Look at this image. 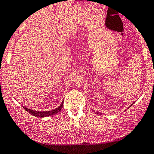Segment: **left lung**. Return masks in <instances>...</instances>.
Segmentation results:
<instances>
[{"mask_svg":"<svg viewBox=\"0 0 154 154\" xmlns=\"http://www.w3.org/2000/svg\"><path fill=\"white\" fill-rule=\"evenodd\" d=\"M132 106V104H131V105H130V106H129V107H130V106Z\"/></svg>","mask_w":154,"mask_h":154,"instance_id":"1","label":"left lung"}]
</instances>
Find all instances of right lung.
<instances>
[{
    "instance_id": "add662e5",
    "label": "right lung",
    "mask_w": 154,
    "mask_h": 154,
    "mask_svg": "<svg viewBox=\"0 0 154 154\" xmlns=\"http://www.w3.org/2000/svg\"><path fill=\"white\" fill-rule=\"evenodd\" d=\"M62 106H63V101L62 102L61 105L59 106V107L55 109H53L51 111H45V112H38V111H34L32 109H28L26 107L23 106V108L27 111L29 113H30L31 115H32L33 116H35L37 117H48L51 116V115H54L57 114L58 112H60L61 109H62Z\"/></svg>"
}]
</instances>
